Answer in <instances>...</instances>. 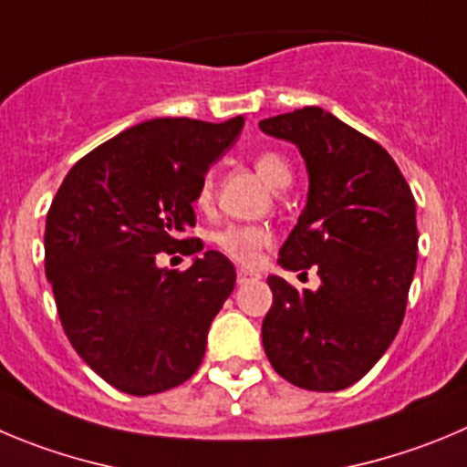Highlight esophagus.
Masks as SVG:
<instances>
[{
  "label": "esophagus",
  "instance_id": "34e87169",
  "mask_svg": "<svg viewBox=\"0 0 467 467\" xmlns=\"http://www.w3.org/2000/svg\"><path fill=\"white\" fill-rule=\"evenodd\" d=\"M259 273H254V271H250V268H238L236 271V282L238 285H247V282H252V280H259Z\"/></svg>",
  "mask_w": 467,
  "mask_h": 467
}]
</instances>
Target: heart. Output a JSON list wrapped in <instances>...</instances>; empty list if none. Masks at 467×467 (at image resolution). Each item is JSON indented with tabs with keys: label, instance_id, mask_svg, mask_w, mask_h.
I'll return each mask as SVG.
<instances>
[{
	"label": "heart",
	"instance_id": "obj_1",
	"mask_svg": "<svg viewBox=\"0 0 467 467\" xmlns=\"http://www.w3.org/2000/svg\"><path fill=\"white\" fill-rule=\"evenodd\" d=\"M256 173L262 175L264 181L273 187V190H285L292 182V166L286 161L285 155L275 152V150H262L256 152L254 160ZM215 196V173L208 171L201 181L199 190H196V205L199 208H208ZM213 243L220 252H224L229 259L238 264H254L264 250L273 243L271 229L259 224H226L222 229L213 231Z\"/></svg>",
	"mask_w": 467,
	"mask_h": 467
}]
</instances>
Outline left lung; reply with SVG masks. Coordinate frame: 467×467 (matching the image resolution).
Segmentation results:
<instances>
[{"mask_svg":"<svg viewBox=\"0 0 467 467\" xmlns=\"http://www.w3.org/2000/svg\"><path fill=\"white\" fill-rule=\"evenodd\" d=\"M292 140L310 175L298 224L280 250L289 271L317 268V292L268 277L262 324L275 373L307 391H340L379 361L399 333L417 268V208L396 161L378 140L319 106L259 122Z\"/></svg>","mask_w":467,"mask_h":467,"instance_id":"8db88e82","label":"left lung"}]
</instances>
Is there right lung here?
Listing matches in <instances>:
<instances>
[{"instance_id":"obj_1","label":"right lung","mask_w":467,"mask_h":467,"mask_svg":"<svg viewBox=\"0 0 467 467\" xmlns=\"http://www.w3.org/2000/svg\"><path fill=\"white\" fill-rule=\"evenodd\" d=\"M220 125L157 118L94 148L68 171L46 217V275L68 342L94 373L131 396L187 382L208 328L236 285V268L208 250L187 271L157 254L203 250L187 238L205 171L241 134Z\"/></svg>"}]
</instances>
